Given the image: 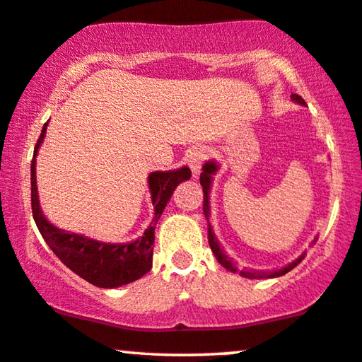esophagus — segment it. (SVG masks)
I'll use <instances>...</instances> for the list:
<instances>
[{"instance_id": "34e87169", "label": "esophagus", "mask_w": 362, "mask_h": 362, "mask_svg": "<svg viewBox=\"0 0 362 362\" xmlns=\"http://www.w3.org/2000/svg\"><path fill=\"white\" fill-rule=\"evenodd\" d=\"M205 159H206L205 149H197L190 152V156H188V165H190V169L193 172V177H198V174H200L202 164L205 162Z\"/></svg>"}]
</instances>
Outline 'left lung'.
Instances as JSON below:
<instances>
[{
  "label": "left lung",
  "instance_id": "obj_1",
  "mask_svg": "<svg viewBox=\"0 0 362 362\" xmlns=\"http://www.w3.org/2000/svg\"><path fill=\"white\" fill-rule=\"evenodd\" d=\"M292 101H295V103L302 105L305 106L307 103H305L302 96H298L297 93L292 95ZM218 169H220V165L216 164V160H208L203 164V169H202V174H200V183H202V188H203V213H205V218L208 221V243H210V247L213 254H215L216 261L221 264L223 267L226 269V271L230 272H234V274H239L241 277H246V279H274V277H281V276H285V274L292 271L293 267H297L300 262L303 261L305 256H307V252L300 254V256L295 259V261H292L290 264H287V266H284L281 269H276V271H256V269H243V271H239V269L236 267V264L233 262V259L228 256V254L225 252V249H223V246L220 244V241H218V238L215 236V231H213V226L210 223V192H211V182H213V175L216 174ZM318 238L313 239L312 246L315 243H317Z\"/></svg>",
  "mask_w": 362,
  "mask_h": 362
}]
</instances>
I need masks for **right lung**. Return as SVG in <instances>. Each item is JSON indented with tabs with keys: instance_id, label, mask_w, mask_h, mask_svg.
Here are the masks:
<instances>
[{
	"instance_id": "right-lung-1",
	"label": "right lung",
	"mask_w": 362,
	"mask_h": 362,
	"mask_svg": "<svg viewBox=\"0 0 362 362\" xmlns=\"http://www.w3.org/2000/svg\"><path fill=\"white\" fill-rule=\"evenodd\" d=\"M45 131H47V123L40 132L30 162V205H33L34 221L45 243L70 271L96 287L116 288L141 279L152 267L156 223L159 221L162 211L179 183L192 177L190 169L183 165L175 170L151 172L147 183H149L151 202L154 205V220L142 236L131 243L96 241L83 234L60 230L44 216L39 203L37 182H35V157L45 137Z\"/></svg>"
}]
</instances>
